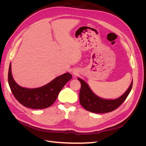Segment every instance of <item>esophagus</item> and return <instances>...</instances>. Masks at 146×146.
<instances>
[{
    "label": "esophagus",
    "mask_w": 146,
    "mask_h": 146,
    "mask_svg": "<svg viewBox=\"0 0 146 146\" xmlns=\"http://www.w3.org/2000/svg\"><path fill=\"white\" fill-rule=\"evenodd\" d=\"M73 74L75 75V74H77V72H74H74H73Z\"/></svg>",
    "instance_id": "34e87169"
}]
</instances>
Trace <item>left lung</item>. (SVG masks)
I'll list each match as a JSON object with an SVG mask.
<instances>
[{"label":"left lung","instance_id":"obj_1","mask_svg":"<svg viewBox=\"0 0 146 146\" xmlns=\"http://www.w3.org/2000/svg\"><path fill=\"white\" fill-rule=\"evenodd\" d=\"M81 83V88L79 93L80 103L87 111L94 113H106L114 111L129 96L133 85L131 82L129 88L119 98L116 99H104L96 96L91 91L88 84L81 78H78Z\"/></svg>","mask_w":146,"mask_h":146}]
</instances>
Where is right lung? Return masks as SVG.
<instances>
[{
	"mask_svg": "<svg viewBox=\"0 0 146 146\" xmlns=\"http://www.w3.org/2000/svg\"><path fill=\"white\" fill-rule=\"evenodd\" d=\"M72 78V75L67 72L57 77L42 87L29 89L17 85L11 74V65L9 66L8 80L13 96L24 107L32 109H44L49 107L55 102L59 92Z\"/></svg>",
	"mask_w": 146,
	"mask_h": 146,
	"instance_id": "add662e5",
	"label": "right lung"
}]
</instances>
